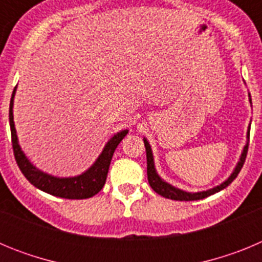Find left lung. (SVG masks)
<instances>
[{
	"mask_svg": "<svg viewBox=\"0 0 262 262\" xmlns=\"http://www.w3.org/2000/svg\"><path fill=\"white\" fill-rule=\"evenodd\" d=\"M248 139H249V134H248ZM249 142V140H248ZM144 145H145V152H147V176H148V182L151 185V187L156 191L157 194L160 195L165 196V198H169V200H174V201H198V200H203L206 196L212 195V194L217 193V191L223 190L224 187H227L231 182L237 177L239 172L242 170L243 165L245 163V157H247V154H248V143L247 145L244 147V151H243L242 157H240V161L237 164V166L235 168L233 173L231 174V177L224 181L223 184L219 185V186L214 187V189H210L207 191H201V193H186V191H182V190H178L176 187H173L172 185L166 184L164 182L161 178L157 176L156 170H155V166H154V156H152V151H151V147L148 144L147 140H144Z\"/></svg>",
	"mask_w": 262,
	"mask_h": 262,
	"instance_id": "obj_1",
	"label": "left lung"
}]
</instances>
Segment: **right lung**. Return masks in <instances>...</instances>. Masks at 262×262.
<instances>
[{
  "mask_svg": "<svg viewBox=\"0 0 262 262\" xmlns=\"http://www.w3.org/2000/svg\"><path fill=\"white\" fill-rule=\"evenodd\" d=\"M15 88H14L13 94H11L9 120H10L11 144H13L14 157H15V161H17L23 176L34 186L40 189V190L46 191L48 194H52V195L61 196V198H68V200H85V198H90V196L96 195L102 189L103 185H105L108 166H110L111 157L114 155L115 148L122 142V139L127 135L128 131L127 129L126 131H122V133L117 134L114 138L111 139L110 142L106 144L105 149L102 151L101 156L94 163V165L89 170H86L84 174L73 178H56L52 177V176H48L34 168L29 163V160L26 159V156L23 155V152L20 151L19 145H18L17 134H15L13 120V97L15 94Z\"/></svg>",
  "mask_w": 262,
  "mask_h": 262,
  "instance_id": "right-lung-1",
  "label": "right lung"
}]
</instances>
